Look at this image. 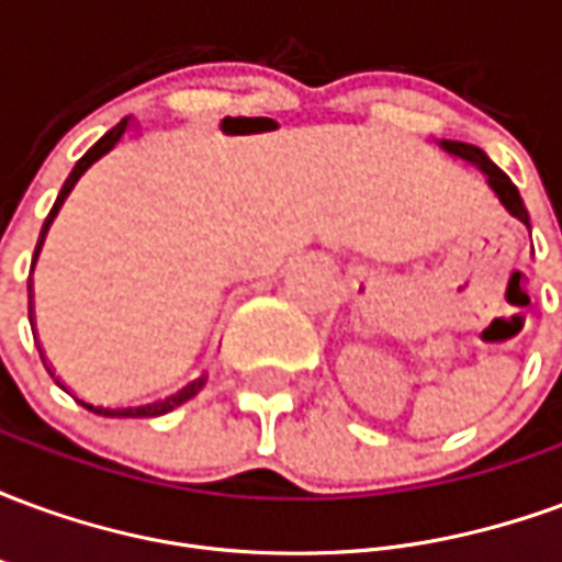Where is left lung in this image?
Returning a JSON list of instances; mask_svg holds the SVG:
<instances>
[{"label":"left lung","mask_w":562,"mask_h":562,"mask_svg":"<svg viewBox=\"0 0 562 562\" xmlns=\"http://www.w3.org/2000/svg\"><path fill=\"white\" fill-rule=\"evenodd\" d=\"M436 147L442 149V153H448L451 159H460V161H467V165H472V168H479V171L484 173V183L491 186V192L499 198V204H503L515 220H520L527 228H530V213H527L524 201H520L518 186L512 183L506 173L499 171L494 161L487 159V153H484V149L472 147V144H463V140H436Z\"/></svg>","instance_id":"obj_1"}]
</instances>
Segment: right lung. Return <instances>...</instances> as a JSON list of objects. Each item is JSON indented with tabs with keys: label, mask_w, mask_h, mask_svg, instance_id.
<instances>
[{
	"label": "right lung",
	"mask_w": 562,
	"mask_h": 562,
	"mask_svg": "<svg viewBox=\"0 0 562 562\" xmlns=\"http://www.w3.org/2000/svg\"><path fill=\"white\" fill-rule=\"evenodd\" d=\"M128 128H132V120L126 116V120H120V123H116L111 132H104L102 138L95 140V144H92V147L87 149L83 156H80L78 165L71 168V173L66 177V183H63V189H59V195H56V204L50 207V213H47V220H44L42 237H38V246H35V258H38V252H42L44 234H47V228H50V222L56 220L59 207L66 204L68 192L75 189V183H78L83 173L90 171L95 161L102 159V156H108V153H111V149H114L120 140L126 138ZM30 322H32V294H30ZM201 385H204V379H195V382H189L183 391H177V394H171V397H165V401H156V403H147V406H135V409H95V406H90V403H83V406H87V409H92V413H99V415H102V413L104 415H165V413H171L173 406H180V403H186L189 397H195Z\"/></svg>",
	"instance_id": "obj_1"
}]
</instances>
